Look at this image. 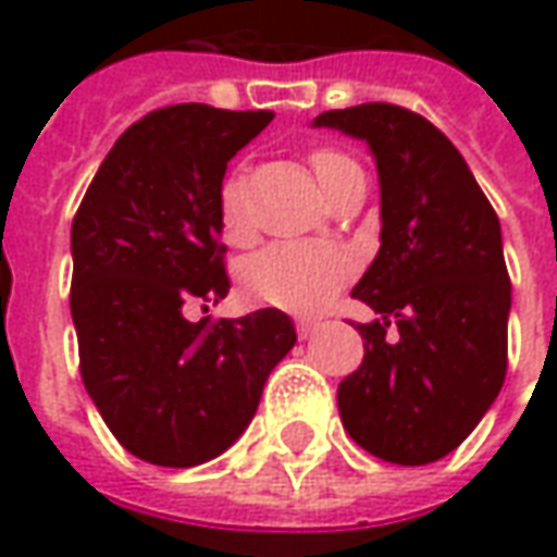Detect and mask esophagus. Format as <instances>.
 Segmentation results:
<instances>
[{"mask_svg": "<svg viewBox=\"0 0 557 557\" xmlns=\"http://www.w3.org/2000/svg\"><path fill=\"white\" fill-rule=\"evenodd\" d=\"M315 331H319V324L309 322V319H300V322H297V334H300V339H309Z\"/></svg>", "mask_w": 557, "mask_h": 557, "instance_id": "obj_1", "label": "esophagus"}]
</instances>
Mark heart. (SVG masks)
Segmentation results:
<instances>
[{
    "instance_id": "b5f03b06",
    "label": "heart",
    "mask_w": 557,
    "mask_h": 557,
    "mask_svg": "<svg viewBox=\"0 0 557 557\" xmlns=\"http://www.w3.org/2000/svg\"><path fill=\"white\" fill-rule=\"evenodd\" d=\"M309 165L327 193L343 171L356 162L339 149L319 147L309 152ZM218 223L226 242L242 245L251 235L248 199L242 174L233 171L220 183ZM352 275V260L334 245H272L253 253L238 272V285L245 297L260 306H278L287 312H319L337 297L343 282Z\"/></svg>"
}]
</instances>
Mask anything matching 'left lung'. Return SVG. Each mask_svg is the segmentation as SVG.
Returning a JSON list of instances; mask_svg holds the SVG:
<instances>
[{
	"mask_svg": "<svg viewBox=\"0 0 557 557\" xmlns=\"http://www.w3.org/2000/svg\"><path fill=\"white\" fill-rule=\"evenodd\" d=\"M315 125L364 140L380 174V251L352 287L380 319L358 324L364 358L339 383V420L380 460L426 466L466 442L506 380L512 282L499 218L420 113L358 103Z\"/></svg>",
	"mask_w": 557,
	"mask_h": 557,
	"instance_id": "1",
	"label": "left lung"
}]
</instances>
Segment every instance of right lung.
I'll return each instance as SVG.
<instances>
[{"instance_id": "1", "label": "right lung", "mask_w": 557, "mask_h": 557, "mask_svg": "<svg viewBox=\"0 0 557 557\" xmlns=\"http://www.w3.org/2000/svg\"><path fill=\"white\" fill-rule=\"evenodd\" d=\"M270 110L174 103L97 168L70 233L82 383L119 444L168 469L214 460L248 429L297 331L282 309L189 322L230 294L218 193Z\"/></svg>"}]
</instances>
